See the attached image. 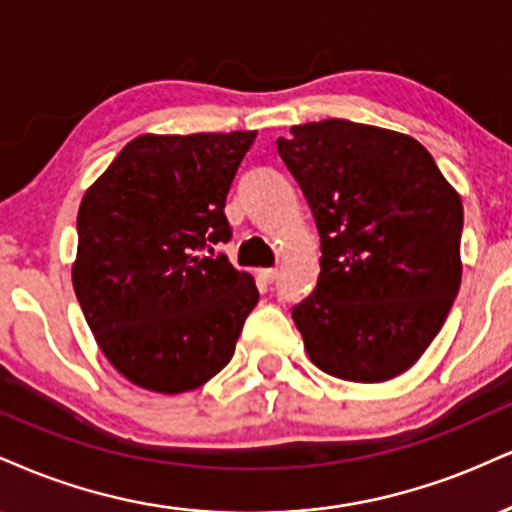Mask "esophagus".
<instances>
[{"label":"esophagus","instance_id":"1","mask_svg":"<svg viewBox=\"0 0 512 512\" xmlns=\"http://www.w3.org/2000/svg\"><path fill=\"white\" fill-rule=\"evenodd\" d=\"M260 276L267 283H274L276 279H279V269L276 267H272V269H260Z\"/></svg>","mask_w":512,"mask_h":512}]
</instances>
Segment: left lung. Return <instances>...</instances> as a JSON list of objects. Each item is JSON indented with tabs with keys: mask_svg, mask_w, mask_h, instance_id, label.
Returning a JSON list of instances; mask_svg holds the SVG:
<instances>
[{
	"mask_svg": "<svg viewBox=\"0 0 512 512\" xmlns=\"http://www.w3.org/2000/svg\"><path fill=\"white\" fill-rule=\"evenodd\" d=\"M276 150L322 238V272L293 322L331 377L374 384L415 365L460 288L463 202L410 135L326 119Z\"/></svg>",
	"mask_w": 512,
	"mask_h": 512,
	"instance_id": "8db88e82",
	"label": "left lung"
}]
</instances>
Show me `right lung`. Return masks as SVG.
Wrapping results in <instances>:
<instances>
[{
  "mask_svg": "<svg viewBox=\"0 0 512 512\" xmlns=\"http://www.w3.org/2000/svg\"><path fill=\"white\" fill-rule=\"evenodd\" d=\"M255 131L140 135L78 209L73 288L97 346L135 386L183 393L221 372L260 300L229 243L226 195Z\"/></svg>",
  "mask_w": 512,
  "mask_h": 512,
  "instance_id": "right-lung-1",
  "label": "right lung"
}]
</instances>
